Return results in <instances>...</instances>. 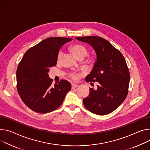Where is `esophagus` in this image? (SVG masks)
I'll use <instances>...</instances> for the list:
<instances>
[{"label": "esophagus", "instance_id": "obj_1", "mask_svg": "<svg viewBox=\"0 0 150 150\" xmlns=\"http://www.w3.org/2000/svg\"><path fill=\"white\" fill-rule=\"evenodd\" d=\"M78 86L76 84H74V83H72V89H74V88H76Z\"/></svg>", "mask_w": 150, "mask_h": 150}]
</instances>
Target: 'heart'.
<instances>
[{
    "label": "heart",
    "mask_w": 150,
    "mask_h": 150,
    "mask_svg": "<svg viewBox=\"0 0 150 150\" xmlns=\"http://www.w3.org/2000/svg\"><path fill=\"white\" fill-rule=\"evenodd\" d=\"M71 50H72V51L74 53V55L78 59H79L81 58L84 59L88 54V50H87V48L85 46L81 45V44L74 45L73 46H72ZM63 55V52L62 51H60L58 54V55H57V61L58 62H59L61 60ZM69 76L74 80H76L78 78V74L75 72H71L69 74Z\"/></svg>",
    "instance_id": "obj_1"
}]
</instances>
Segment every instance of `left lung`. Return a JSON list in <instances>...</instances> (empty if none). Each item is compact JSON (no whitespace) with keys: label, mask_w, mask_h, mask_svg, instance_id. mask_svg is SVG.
I'll return each instance as SVG.
<instances>
[{"label":"left lung","mask_w":150,"mask_h":150,"mask_svg":"<svg viewBox=\"0 0 150 150\" xmlns=\"http://www.w3.org/2000/svg\"><path fill=\"white\" fill-rule=\"evenodd\" d=\"M76 39L91 45L97 56L86 81H98L99 85L96 90L90 88L89 96L83 99L84 105L95 114H110L123 102L128 94L130 73L125 59L118 50L102 38L91 36Z\"/></svg>","instance_id":"1"}]
</instances>
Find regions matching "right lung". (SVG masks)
Returning <instances> with one entry per match:
<instances>
[{
    "label": "right lung",
    "mask_w": 150,
    "mask_h": 150,
    "mask_svg": "<svg viewBox=\"0 0 150 150\" xmlns=\"http://www.w3.org/2000/svg\"><path fill=\"white\" fill-rule=\"evenodd\" d=\"M71 38L52 37L43 40L27 51L17 69V88L23 102L32 111L48 113L63 103L71 84L66 80L51 85L49 68L56 66L62 45Z\"/></svg>",
    "instance_id": "obj_1"
}]
</instances>
